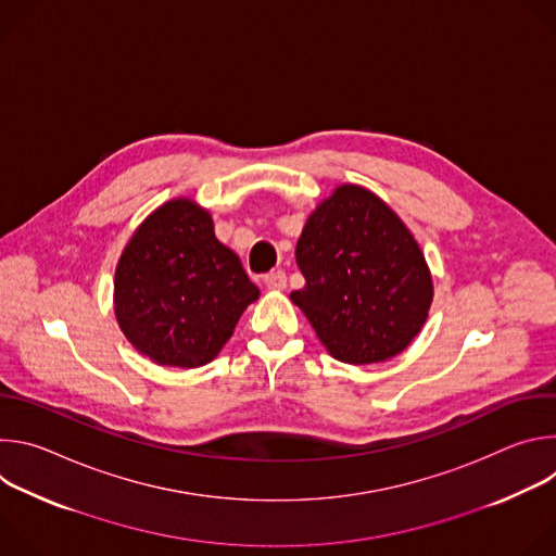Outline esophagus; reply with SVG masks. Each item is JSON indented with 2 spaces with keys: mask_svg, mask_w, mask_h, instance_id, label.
Here are the masks:
<instances>
[{
  "mask_svg": "<svg viewBox=\"0 0 556 556\" xmlns=\"http://www.w3.org/2000/svg\"><path fill=\"white\" fill-rule=\"evenodd\" d=\"M264 283L268 290H283L286 288V273L283 270H275V273H268L264 277Z\"/></svg>",
  "mask_w": 556,
  "mask_h": 556,
  "instance_id": "esophagus-1",
  "label": "esophagus"
}]
</instances>
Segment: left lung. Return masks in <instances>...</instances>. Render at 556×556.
I'll return each mask as SVG.
<instances>
[{
    "label": "left lung",
    "mask_w": 556,
    "mask_h": 556,
    "mask_svg": "<svg viewBox=\"0 0 556 556\" xmlns=\"http://www.w3.org/2000/svg\"><path fill=\"white\" fill-rule=\"evenodd\" d=\"M294 255L305 286L290 299L337 361L382 363L422 330L433 301L429 266L403 219L371 191L337 187L307 217Z\"/></svg>",
    "instance_id": "left-lung-1"
}]
</instances>
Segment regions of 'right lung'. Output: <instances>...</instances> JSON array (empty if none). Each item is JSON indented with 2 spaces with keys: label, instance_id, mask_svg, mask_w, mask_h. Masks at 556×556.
<instances>
[{
  "label": "right lung",
  "instance_id": "obj_1",
  "mask_svg": "<svg viewBox=\"0 0 556 556\" xmlns=\"http://www.w3.org/2000/svg\"><path fill=\"white\" fill-rule=\"evenodd\" d=\"M208 211L187 198L157 206L131 235L114 277V312L127 341L169 367H202L257 301Z\"/></svg>",
  "mask_w": 556,
  "mask_h": 556
}]
</instances>
